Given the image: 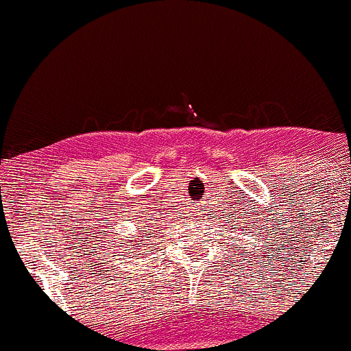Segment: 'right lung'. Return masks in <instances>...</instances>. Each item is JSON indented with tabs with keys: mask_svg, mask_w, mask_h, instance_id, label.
<instances>
[{
	"mask_svg": "<svg viewBox=\"0 0 351 351\" xmlns=\"http://www.w3.org/2000/svg\"><path fill=\"white\" fill-rule=\"evenodd\" d=\"M133 241H134V240H128V243H133ZM140 241H141V240H140ZM136 245H140V243H138V241H136ZM136 245H130V246H133V250H138Z\"/></svg>",
	"mask_w": 351,
	"mask_h": 351,
	"instance_id": "add662e5",
	"label": "right lung"
}]
</instances>
